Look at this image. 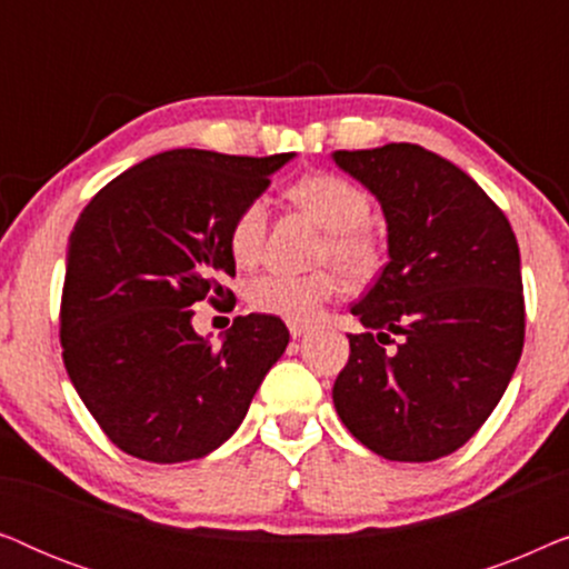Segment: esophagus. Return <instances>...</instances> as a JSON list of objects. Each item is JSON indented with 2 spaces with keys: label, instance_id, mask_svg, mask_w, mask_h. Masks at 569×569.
<instances>
[{
  "label": "esophagus",
  "instance_id": "esophagus-1",
  "mask_svg": "<svg viewBox=\"0 0 569 569\" xmlns=\"http://www.w3.org/2000/svg\"><path fill=\"white\" fill-rule=\"evenodd\" d=\"M287 329H290V337L292 339H300L302 333L310 331V323H306V321H290V323H287Z\"/></svg>",
  "mask_w": 569,
  "mask_h": 569
}]
</instances>
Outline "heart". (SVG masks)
Returning <instances> with one entry per match:
<instances>
[{"label":"heart","mask_w":569,"mask_h":569,"mask_svg":"<svg viewBox=\"0 0 569 569\" xmlns=\"http://www.w3.org/2000/svg\"><path fill=\"white\" fill-rule=\"evenodd\" d=\"M287 197L326 228L316 259L318 263H337V267H323L310 274L269 271L248 287V302L259 313L279 316L287 321H308L323 302H329L341 290L345 284L341 271L355 282L376 274L383 259V243H380L378 230L370 224V193L345 176H302L287 189ZM267 224L269 207L263 199L248 201L236 214L228 246L240 267H253L261 259Z\"/></svg>","instance_id":"1"}]
</instances>
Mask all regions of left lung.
<instances>
[{
	"label": "left lung",
	"mask_w": 569,
	"mask_h": 569,
	"mask_svg": "<svg viewBox=\"0 0 569 569\" xmlns=\"http://www.w3.org/2000/svg\"><path fill=\"white\" fill-rule=\"evenodd\" d=\"M333 162L376 193L388 224V263L352 306L368 331L349 333L333 407L372 453L435 461L487 422L523 352L516 232L471 176L419 144L337 150Z\"/></svg>",
	"instance_id": "obj_1"
}]
</instances>
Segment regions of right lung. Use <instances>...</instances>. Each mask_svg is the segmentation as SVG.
Wrapping results in <instances>:
<instances>
[{
	"label": "right lung",
	"instance_id": "add662e5",
	"mask_svg": "<svg viewBox=\"0 0 569 569\" xmlns=\"http://www.w3.org/2000/svg\"><path fill=\"white\" fill-rule=\"evenodd\" d=\"M292 152L238 158L170 150L103 186L67 251L59 337L69 380L108 440L152 463L220 448L243 422L290 331L238 316L222 345L193 331L201 300L232 308L228 236Z\"/></svg>",
	"mask_w": 569,
	"mask_h": 569
}]
</instances>
